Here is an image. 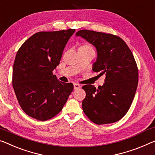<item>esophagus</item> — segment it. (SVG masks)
<instances>
[{"label":"esophagus","mask_w":155,"mask_h":155,"mask_svg":"<svg viewBox=\"0 0 155 155\" xmlns=\"http://www.w3.org/2000/svg\"><path fill=\"white\" fill-rule=\"evenodd\" d=\"M73 86H74V89H80V88H81L80 84H76V83H75V84H73Z\"/></svg>","instance_id":"34e87169"}]
</instances>
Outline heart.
I'll use <instances>...</instances> for the list:
<instances>
[{"label": "heart", "instance_id": "heart-1", "mask_svg": "<svg viewBox=\"0 0 155 155\" xmlns=\"http://www.w3.org/2000/svg\"><path fill=\"white\" fill-rule=\"evenodd\" d=\"M83 47H89V48H91L90 46H89V45H84V46H82Z\"/></svg>", "mask_w": 155, "mask_h": 155}]
</instances>
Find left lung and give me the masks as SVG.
I'll use <instances>...</instances> for the list:
<instances>
[{
    "label": "left lung",
    "instance_id": "1",
    "mask_svg": "<svg viewBox=\"0 0 155 155\" xmlns=\"http://www.w3.org/2000/svg\"><path fill=\"white\" fill-rule=\"evenodd\" d=\"M75 35L96 47V61L93 71L105 75L104 84L82 87L86 97L82 109L86 116L97 125L115 123L129 110L137 91L139 72L129 47L118 36L82 30Z\"/></svg>",
    "mask_w": 155,
    "mask_h": 155
}]
</instances>
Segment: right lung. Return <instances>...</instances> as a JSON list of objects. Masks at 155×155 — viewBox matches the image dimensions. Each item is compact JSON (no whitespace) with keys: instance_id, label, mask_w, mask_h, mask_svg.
I'll return each instance as SVG.
<instances>
[{"instance_id":"1","label":"right lung","mask_w":155,"mask_h":155,"mask_svg":"<svg viewBox=\"0 0 155 155\" xmlns=\"http://www.w3.org/2000/svg\"><path fill=\"white\" fill-rule=\"evenodd\" d=\"M75 29L39 32L26 40L16 53L12 86L21 109L30 117L47 120L60 112L73 90L72 83L57 79L66 44Z\"/></svg>"}]
</instances>
